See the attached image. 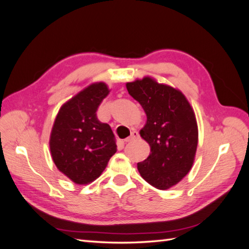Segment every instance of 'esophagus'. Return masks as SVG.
Wrapping results in <instances>:
<instances>
[{
	"instance_id": "obj_1",
	"label": "esophagus",
	"mask_w": 249,
	"mask_h": 249,
	"mask_svg": "<svg viewBox=\"0 0 249 249\" xmlns=\"http://www.w3.org/2000/svg\"><path fill=\"white\" fill-rule=\"evenodd\" d=\"M137 139H139V134H138V132H137V131H133V132L131 133V136L127 137L126 139H124V142H131V141H133V140H137Z\"/></svg>"
}]
</instances>
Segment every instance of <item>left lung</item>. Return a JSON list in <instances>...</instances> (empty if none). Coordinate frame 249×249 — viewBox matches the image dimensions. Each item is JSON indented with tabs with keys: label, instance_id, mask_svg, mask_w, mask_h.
<instances>
[{
	"label": "left lung",
	"instance_id": "left-lung-1",
	"mask_svg": "<svg viewBox=\"0 0 249 249\" xmlns=\"http://www.w3.org/2000/svg\"><path fill=\"white\" fill-rule=\"evenodd\" d=\"M125 86L146 114L140 136L149 144L150 154L137 164L138 171L158 189H169L187 176L195 159L198 129L194 111L178 89L152 77Z\"/></svg>",
	"mask_w": 249,
	"mask_h": 249
}]
</instances>
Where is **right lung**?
<instances>
[{"mask_svg":"<svg viewBox=\"0 0 249 249\" xmlns=\"http://www.w3.org/2000/svg\"><path fill=\"white\" fill-rule=\"evenodd\" d=\"M109 92L106 83H92L62 105L53 124L52 159L74 184L93 182L116 153L110 125L96 117L97 108Z\"/></svg>","mask_w":249,"mask_h":249,"instance_id":"right-lung-1","label":"right lung"}]
</instances>
